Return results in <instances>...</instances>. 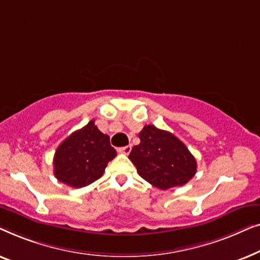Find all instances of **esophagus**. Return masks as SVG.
Wrapping results in <instances>:
<instances>
[{
  "label": "esophagus",
  "instance_id": "obj_1",
  "mask_svg": "<svg viewBox=\"0 0 260 260\" xmlns=\"http://www.w3.org/2000/svg\"><path fill=\"white\" fill-rule=\"evenodd\" d=\"M130 151H131V145H125V147L118 148V152H120V154L127 155Z\"/></svg>",
  "mask_w": 260,
  "mask_h": 260
}]
</instances>
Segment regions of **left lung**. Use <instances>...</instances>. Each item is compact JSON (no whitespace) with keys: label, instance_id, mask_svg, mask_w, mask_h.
<instances>
[{"label":"left lung","instance_id":"obj_1","mask_svg":"<svg viewBox=\"0 0 260 260\" xmlns=\"http://www.w3.org/2000/svg\"><path fill=\"white\" fill-rule=\"evenodd\" d=\"M141 143L135 145L129 158L142 179L166 190L186 184L197 173V159L172 133L145 125L138 134Z\"/></svg>","mask_w":260,"mask_h":260}]
</instances>
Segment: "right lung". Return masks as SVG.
Returning <instances> with one entry per match:
<instances>
[{"instance_id":"obj_1","label":"right lung","mask_w":260,"mask_h":260,"mask_svg":"<svg viewBox=\"0 0 260 260\" xmlns=\"http://www.w3.org/2000/svg\"><path fill=\"white\" fill-rule=\"evenodd\" d=\"M116 155L110 137L101 133L94 120H91L56 148L53 158L54 176L73 188L88 186L102 177L108 163Z\"/></svg>"}]
</instances>
